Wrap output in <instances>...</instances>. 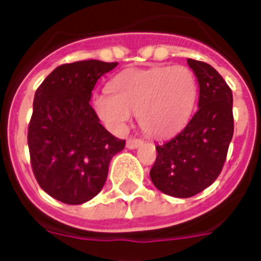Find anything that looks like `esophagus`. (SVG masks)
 I'll return each instance as SVG.
<instances>
[{"instance_id": "1", "label": "esophagus", "mask_w": 261, "mask_h": 261, "mask_svg": "<svg viewBox=\"0 0 261 261\" xmlns=\"http://www.w3.org/2000/svg\"><path fill=\"white\" fill-rule=\"evenodd\" d=\"M142 140L140 139H136V138H129L128 140H126V147L128 148H130V150H133V148H138L139 146H142Z\"/></svg>"}]
</instances>
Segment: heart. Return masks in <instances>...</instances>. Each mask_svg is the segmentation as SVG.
<instances>
[{
	"label": "heart",
	"mask_w": 261,
	"mask_h": 261,
	"mask_svg": "<svg viewBox=\"0 0 261 261\" xmlns=\"http://www.w3.org/2000/svg\"><path fill=\"white\" fill-rule=\"evenodd\" d=\"M110 93L93 97L97 115L114 130H122L132 113L151 136L162 138L187 123L197 100V80L184 66L128 70L113 78Z\"/></svg>",
	"instance_id": "obj_1"
}]
</instances>
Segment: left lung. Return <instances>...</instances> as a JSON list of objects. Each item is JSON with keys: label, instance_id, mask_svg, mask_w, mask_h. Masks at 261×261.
Wrapping results in <instances>:
<instances>
[{"label": "left lung", "instance_id": "left-lung-1", "mask_svg": "<svg viewBox=\"0 0 261 261\" xmlns=\"http://www.w3.org/2000/svg\"><path fill=\"white\" fill-rule=\"evenodd\" d=\"M187 63L199 85L197 113L175 138L155 146L150 170L156 189L177 198L194 197L219 177L234 133L230 86L211 64Z\"/></svg>", "mask_w": 261, "mask_h": 261}]
</instances>
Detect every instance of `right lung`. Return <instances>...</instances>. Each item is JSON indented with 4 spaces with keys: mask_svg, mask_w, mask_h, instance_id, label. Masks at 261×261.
Listing matches in <instances>:
<instances>
[{
    "mask_svg": "<svg viewBox=\"0 0 261 261\" xmlns=\"http://www.w3.org/2000/svg\"><path fill=\"white\" fill-rule=\"evenodd\" d=\"M117 62L81 60L59 66L35 91L27 143L40 187L67 205L100 193L111 158L125 140L113 136L91 106L97 80Z\"/></svg>",
    "mask_w": 261,
    "mask_h": 261,
    "instance_id": "obj_1",
    "label": "right lung"
}]
</instances>
